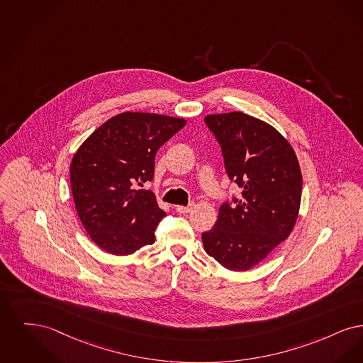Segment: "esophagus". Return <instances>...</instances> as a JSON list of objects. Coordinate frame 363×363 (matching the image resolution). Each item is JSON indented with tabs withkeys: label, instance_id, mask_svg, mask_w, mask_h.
<instances>
[{
	"label": "esophagus",
	"instance_id": "esophagus-1",
	"mask_svg": "<svg viewBox=\"0 0 363 363\" xmlns=\"http://www.w3.org/2000/svg\"><path fill=\"white\" fill-rule=\"evenodd\" d=\"M192 207H194V203H191V205L189 206H174L176 211L180 213V214H187V213H189V211L192 210Z\"/></svg>",
	"mask_w": 363,
	"mask_h": 363
}]
</instances>
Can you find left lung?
Returning <instances> with one entry per match:
<instances>
[{
  "label": "left lung",
  "mask_w": 363,
  "mask_h": 363,
  "mask_svg": "<svg viewBox=\"0 0 363 363\" xmlns=\"http://www.w3.org/2000/svg\"><path fill=\"white\" fill-rule=\"evenodd\" d=\"M206 125L221 145L225 169L242 198L220 207L202 233L206 252L232 271H247L290 236L300 211L302 174L291 145L244 112L211 113Z\"/></svg>",
  "instance_id": "1"
}]
</instances>
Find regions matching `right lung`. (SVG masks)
Instances as JSON below:
<instances>
[{
  "label": "right lung",
  "mask_w": 363,
  "mask_h": 363,
  "mask_svg": "<svg viewBox=\"0 0 363 363\" xmlns=\"http://www.w3.org/2000/svg\"><path fill=\"white\" fill-rule=\"evenodd\" d=\"M187 122L150 112H122L82 142L70 164L74 205L101 250L130 255L155 242L165 211L149 189L158 149Z\"/></svg>",
  "instance_id": "1"
}]
</instances>
